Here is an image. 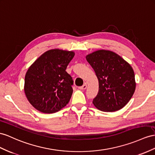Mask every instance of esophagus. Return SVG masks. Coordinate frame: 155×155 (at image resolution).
Listing matches in <instances>:
<instances>
[{"label":"esophagus","mask_w":155,"mask_h":155,"mask_svg":"<svg viewBox=\"0 0 155 155\" xmlns=\"http://www.w3.org/2000/svg\"><path fill=\"white\" fill-rule=\"evenodd\" d=\"M86 88H87V84H84V85L81 86V87H79V88H80L81 90H86Z\"/></svg>","instance_id":"esophagus-1"}]
</instances>
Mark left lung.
Returning <instances> with one entry per match:
<instances>
[{
  "instance_id": "1",
  "label": "left lung",
  "mask_w": 155,
  "mask_h": 155,
  "mask_svg": "<svg viewBox=\"0 0 155 155\" xmlns=\"http://www.w3.org/2000/svg\"><path fill=\"white\" fill-rule=\"evenodd\" d=\"M99 82V91L93 100L96 107L105 112L121 109L136 90L134 71L129 63L110 50H99L86 56Z\"/></svg>"
}]
</instances>
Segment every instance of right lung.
<instances>
[{"mask_svg":"<svg viewBox=\"0 0 155 155\" xmlns=\"http://www.w3.org/2000/svg\"><path fill=\"white\" fill-rule=\"evenodd\" d=\"M74 55L73 51L48 50L27 70L24 84L25 96L40 112L54 113L69 103L73 81L65 70Z\"/></svg>","mask_w":155,"mask_h":155,"instance_id":"right-lung-1","label":"right lung"}]
</instances>
